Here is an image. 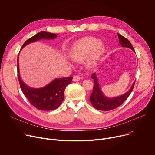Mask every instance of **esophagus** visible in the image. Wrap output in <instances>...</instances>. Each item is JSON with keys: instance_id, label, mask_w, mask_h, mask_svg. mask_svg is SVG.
Returning <instances> with one entry per match:
<instances>
[{"instance_id": "1", "label": "esophagus", "mask_w": 155, "mask_h": 155, "mask_svg": "<svg viewBox=\"0 0 155 155\" xmlns=\"http://www.w3.org/2000/svg\"><path fill=\"white\" fill-rule=\"evenodd\" d=\"M80 79H81V78H80L79 76H74L73 77V81H74V82H76V81H79Z\"/></svg>"}]
</instances>
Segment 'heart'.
<instances>
[{
	"mask_svg": "<svg viewBox=\"0 0 155 155\" xmlns=\"http://www.w3.org/2000/svg\"><path fill=\"white\" fill-rule=\"evenodd\" d=\"M103 50L104 47L99 44L98 39L86 38L79 41L73 46L70 52V57L73 61L80 62L87 58L93 51L87 62L89 66H92L98 60Z\"/></svg>",
	"mask_w": 155,
	"mask_h": 155,
	"instance_id": "1",
	"label": "heart"
}]
</instances>
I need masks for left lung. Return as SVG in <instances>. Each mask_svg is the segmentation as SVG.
Returning <instances> with one entry per match:
<instances>
[{
  "mask_svg": "<svg viewBox=\"0 0 155 155\" xmlns=\"http://www.w3.org/2000/svg\"><path fill=\"white\" fill-rule=\"evenodd\" d=\"M117 36L120 44L123 47H129L134 51L133 46L127 39H126L119 33H117ZM91 78L94 81V85L92 93L90 96V101L94 108L101 111H110L111 110H114L119 107L120 105H121L132 92L135 82V81H134L132 87L127 92L121 96L111 99L105 97L104 94H102L98 83L97 76L95 73H93L91 75Z\"/></svg>",
  "mask_w": 155,
  "mask_h": 155,
  "instance_id": "left-lung-1",
  "label": "left lung"
}]
</instances>
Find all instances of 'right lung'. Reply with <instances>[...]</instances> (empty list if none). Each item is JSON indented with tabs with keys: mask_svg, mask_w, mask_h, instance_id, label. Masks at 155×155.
I'll return each instance as SVG.
<instances>
[{
	"mask_svg": "<svg viewBox=\"0 0 155 155\" xmlns=\"http://www.w3.org/2000/svg\"><path fill=\"white\" fill-rule=\"evenodd\" d=\"M57 34L41 31L28 39L22 45L24 47L29 43L37 41L41 39H54ZM17 72L20 88L30 102V104L39 110L50 111L58 108L64 99V92L68 84L72 82L73 77L56 79L45 87L41 89H32L28 86L21 79L19 73L18 58L17 64Z\"/></svg>",
	"mask_w": 155,
	"mask_h": 155,
	"instance_id": "right-lung-1",
	"label": "right lung"
}]
</instances>
